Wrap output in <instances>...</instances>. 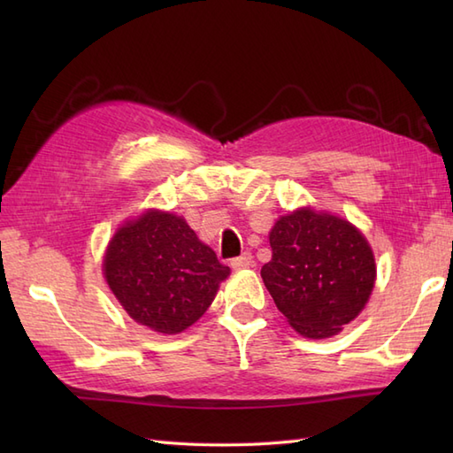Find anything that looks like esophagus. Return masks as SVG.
I'll use <instances>...</instances> for the list:
<instances>
[{"label":"esophagus","mask_w":453,"mask_h":453,"mask_svg":"<svg viewBox=\"0 0 453 453\" xmlns=\"http://www.w3.org/2000/svg\"><path fill=\"white\" fill-rule=\"evenodd\" d=\"M232 268H235V271H239V268H249L253 266V255L251 253H243L242 257H235L232 258Z\"/></svg>","instance_id":"obj_1"}]
</instances>
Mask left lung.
<instances>
[{
  "label": "left lung",
  "instance_id": "1",
  "mask_svg": "<svg viewBox=\"0 0 453 453\" xmlns=\"http://www.w3.org/2000/svg\"><path fill=\"white\" fill-rule=\"evenodd\" d=\"M268 239L273 258L261 276L297 333L326 339L364 310L375 263L368 242L349 221L302 208L278 219Z\"/></svg>",
  "mask_w": 453,
  "mask_h": 453
}]
</instances>
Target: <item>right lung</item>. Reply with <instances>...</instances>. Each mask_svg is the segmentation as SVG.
I'll list each match as a JSON object with an SVG mask.
<instances>
[{
    "instance_id": "right-lung-1",
    "label": "right lung",
    "mask_w": 453,
    "mask_h": 453,
    "mask_svg": "<svg viewBox=\"0 0 453 453\" xmlns=\"http://www.w3.org/2000/svg\"><path fill=\"white\" fill-rule=\"evenodd\" d=\"M229 268L179 216L146 211L114 234L104 278L134 321L177 334L198 321Z\"/></svg>"
}]
</instances>
